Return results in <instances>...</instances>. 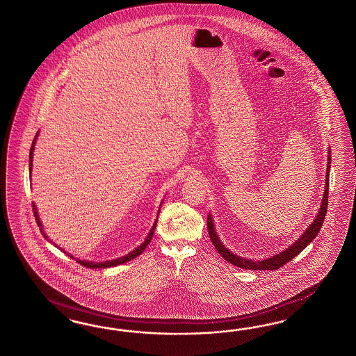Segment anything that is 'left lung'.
I'll use <instances>...</instances> for the list:
<instances>
[{"label":"left lung","mask_w":356,"mask_h":356,"mask_svg":"<svg viewBox=\"0 0 356 356\" xmlns=\"http://www.w3.org/2000/svg\"><path fill=\"white\" fill-rule=\"evenodd\" d=\"M330 156H328L325 191H324V197H323L321 211H319L318 216L314 220L312 225L309 226V229L305 232L304 235L295 244H292L289 248H286V251L273 256L271 259L264 261L245 260V259L238 257L234 253L227 251L225 247H224V244L220 242V239H218V236L216 235V232H215V227H213L212 218H211V216H209V218H207V227H209V238H211V242L213 243L217 252L221 254V257L225 259L227 262H230L232 265L238 266V268H242V269L277 270L279 268H282L283 265H286V262L292 260L300 252H302V250L307 247V244L312 242V239L321 232V224H323L324 217H325V213H327V209H328V189H330Z\"/></svg>","instance_id":"1"}]
</instances>
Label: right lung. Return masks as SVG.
<instances>
[{"instance_id": "obj_1", "label": "right lung", "mask_w": 356, "mask_h": 356, "mask_svg": "<svg viewBox=\"0 0 356 356\" xmlns=\"http://www.w3.org/2000/svg\"><path fill=\"white\" fill-rule=\"evenodd\" d=\"M35 138L33 140V144H32V147H31V152H29V171H32V158H33V149H35ZM33 213H35V221H37V225L40 226V230H41V233L44 234V238L47 239V235L44 234V230H42V224H41V221H40V218H38V213H37V209H35V203H33ZM159 213V212H158ZM156 221H158V217L156 218V222H154V225L152 227V230H150V233L147 234V239H145V242L143 243L141 245H139L138 248H135L134 251L130 252L129 254H126V256H123V257H120V259H117V260L112 261H105V262H92V261H79V264H81L82 266H86V268H90V269H103V268H111V266H117V265H121V264H124V262H127V261L132 260V259H135V257H138L139 254H141L144 250L147 248V244L150 243V239H152V236L154 234V230H156ZM61 250V248H60ZM63 251V250H61ZM64 252V251H63ZM67 253V252H65ZM68 256L73 259V256L68 253ZM76 260V259H74Z\"/></svg>"}]
</instances>
